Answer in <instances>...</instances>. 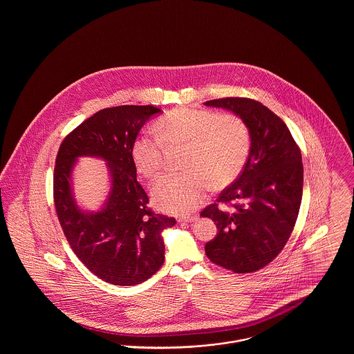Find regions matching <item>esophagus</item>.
<instances>
[{"label":"esophagus","instance_id":"esophagus-1","mask_svg":"<svg viewBox=\"0 0 354 354\" xmlns=\"http://www.w3.org/2000/svg\"><path fill=\"white\" fill-rule=\"evenodd\" d=\"M198 220V215L194 216H185V218H179V223H192Z\"/></svg>","mask_w":354,"mask_h":354}]
</instances>
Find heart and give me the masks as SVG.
Returning a JSON list of instances; mask_svg holds the SVG:
<instances>
[{
    "instance_id": "1",
    "label": "heart",
    "mask_w": 354,
    "mask_h": 354,
    "mask_svg": "<svg viewBox=\"0 0 354 354\" xmlns=\"http://www.w3.org/2000/svg\"><path fill=\"white\" fill-rule=\"evenodd\" d=\"M156 135H139L131 147L136 169L152 179L165 167V146L185 145V171L171 172L151 188L153 204L169 214H189L202 204L211 185L232 183L248 159L250 131L235 114L180 107L155 124Z\"/></svg>"
}]
</instances>
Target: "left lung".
I'll use <instances>...</instances> for the list:
<instances>
[{"label":"left lung","instance_id":"8db88e82","mask_svg":"<svg viewBox=\"0 0 354 354\" xmlns=\"http://www.w3.org/2000/svg\"><path fill=\"white\" fill-rule=\"evenodd\" d=\"M204 104L243 119L251 138L244 169L218 199L235 203V209L211 204L201 214L215 221L219 231L205 244V254L235 273L261 270L283 251L297 219L303 198L301 152L283 119L260 102L221 98Z\"/></svg>","mask_w":354,"mask_h":354}]
</instances>
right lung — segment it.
<instances>
[{
	"label": "right lung",
	"mask_w": 354,
	"mask_h": 354,
	"mask_svg": "<svg viewBox=\"0 0 354 354\" xmlns=\"http://www.w3.org/2000/svg\"><path fill=\"white\" fill-rule=\"evenodd\" d=\"M162 110L124 104L86 119L64 139L54 167V203L71 250L84 267L114 286L150 279L165 261L162 234L176 220L153 214L136 180L131 147L140 129ZM106 162L111 188L100 210L81 207L73 196L72 172L80 157Z\"/></svg>",
	"instance_id": "add662e5"
}]
</instances>
